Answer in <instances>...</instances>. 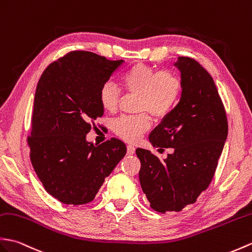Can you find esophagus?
Listing matches in <instances>:
<instances>
[{
  "instance_id": "obj_1",
  "label": "esophagus",
  "mask_w": 252,
  "mask_h": 252,
  "mask_svg": "<svg viewBox=\"0 0 252 252\" xmlns=\"http://www.w3.org/2000/svg\"><path fill=\"white\" fill-rule=\"evenodd\" d=\"M126 149H127V155H130V156L135 153V148H134V146H132V145H127Z\"/></svg>"
}]
</instances>
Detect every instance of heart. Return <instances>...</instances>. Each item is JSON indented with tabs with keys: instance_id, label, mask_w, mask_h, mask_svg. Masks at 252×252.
Wrapping results in <instances>:
<instances>
[{
	"instance_id": "heart-1",
	"label": "heart",
	"mask_w": 252,
	"mask_h": 252,
	"mask_svg": "<svg viewBox=\"0 0 252 252\" xmlns=\"http://www.w3.org/2000/svg\"><path fill=\"white\" fill-rule=\"evenodd\" d=\"M119 81L127 92L139 95L136 116H121L114 122V132L126 142H137L151 127V118H165L178 104L183 92V80L173 69L157 68L136 63L122 73ZM120 90L112 83L99 88L98 101L103 109L114 113L120 102Z\"/></svg>"
}]
</instances>
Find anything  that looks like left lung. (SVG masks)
<instances>
[{"instance_id": "1", "label": "left lung", "mask_w": 252, "mask_h": 252, "mask_svg": "<svg viewBox=\"0 0 252 252\" xmlns=\"http://www.w3.org/2000/svg\"><path fill=\"white\" fill-rule=\"evenodd\" d=\"M175 65L183 80L180 101L149 136L156 147L174 153L161 161L149 150L136 149L140 186L150 207L161 214L180 212L208 188L229 130L210 74L189 57H178Z\"/></svg>"}]
</instances>
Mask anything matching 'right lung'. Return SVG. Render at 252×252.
<instances>
[{
	"label": "right lung",
	"mask_w": 252,
	"mask_h": 252,
	"mask_svg": "<svg viewBox=\"0 0 252 252\" xmlns=\"http://www.w3.org/2000/svg\"><path fill=\"white\" fill-rule=\"evenodd\" d=\"M122 63L75 50L49 64L38 80L28 136L30 159L45 190L63 204L94 200L104 179L126 156L120 139L97 146L86 140L104 113L99 88Z\"/></svg>",
	"instance_id": "1"
}]
</instances>
